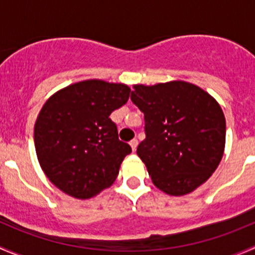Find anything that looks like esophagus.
I'll use <instances>...</instances> for the list:
<instances>
[{"label": "esophagus", "instance_id": "34e87169", "mask_svg": "<svg viewBox=\"0 0 255 255\" xmlns=\"http://www.w3.org/2000/svg\"><path fill=\"white\" fill-rule=\"evenodd\" d=\"M129 145H130V148H132V150L134 151L135 149H137V145H138V140L135 139V138H134V139H132V140H130V142H129Z\"/></svg>", "mask_w": 255, "mask_h": 255}]
</instances>
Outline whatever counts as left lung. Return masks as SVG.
I'll return each instance as SVG.
<instances>
[{"instance_id": "1", "label": "left lung", "mask_w": 255, "mask_h": 255, "mask_svg": "<svg viewBox=\"0 0 255 255\" xmlns=\"http://www.w3.org/2000/svg\"><path fill=\"white\" fill-rule=\"evenodd\" d=\"M133 89L130 100L145 121L137 154L151 181L171 196L190 194L210 179L223 156L226 118L220 104L180 80Z\"/></svg>"}]
</instances>
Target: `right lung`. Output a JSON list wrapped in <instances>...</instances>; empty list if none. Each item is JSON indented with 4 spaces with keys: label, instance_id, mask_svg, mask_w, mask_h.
<instances>
[{
    "label": "right lung",
    "instance_id": "add662e5",
    "mask_svg": "<svg viewBox=\"0 0 255 255\" xmlns=\"http://www.w3.org/2000/svg\"><path fill=\"white\" fill-rule=\"evenodd\" d=\"M130 89L92 79L51 95L34 125V145L44 174L59 190L91 199L115 182L129 144L118 139L110 115L127 104Z\"/></svg>",
    "mask_w": 255,
    "mask_h": 255
}]
</instances>
